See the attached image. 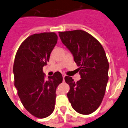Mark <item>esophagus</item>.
I'll list each match as a JSON object with an SVG mask.
<instances>
[{
    "label": "esophagus",
    "mask_w": 128,
    "mask_h": 128,
    "mask_svg": "<svg viewBox=\"0 0 128 128\" xmlns=\"http://www.w3.org/2000/svg\"><path fill=\"white\" fill-rule=\"evenodd\" d=\"M65 75L64 74H62V77H63V81H64V78H65Z\"/></svg>",
    "instance_id": "obj_1"
}]
</instances>
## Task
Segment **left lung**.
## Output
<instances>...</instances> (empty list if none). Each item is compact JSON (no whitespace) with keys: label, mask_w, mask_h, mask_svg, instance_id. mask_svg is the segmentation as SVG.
I'll list each match as a JSON object with an SVG mask.
<instances>
[{"label":"left lung","mask_w":128,"mask_h":128,"mask_svg":"<svg viewBox=\"0 0 128 128\" xmlns=\"http://www.w3.org/2000/svg\"><path fill=\"white\" fill-rule=\"evenodd\" d=\"M58 34L72 53L81 76L76 83L70 76L64 78L70 86L67 94L69 101L77 112L92 114L102 103L108 82L109 64L106 52L100 43L84 31L58 32Z\"/></svg>","instance_id":"8db88e82"}]
</instances>
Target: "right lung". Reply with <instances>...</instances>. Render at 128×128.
Here are the masks:
<instances>
[{
	"mask_svg": "<svg viewBox=\"0 0 128 128\" xmlns=\"http://www.w3.org/2000/svg\"><path fill=\"white\" fill-rule=\"evenodd\" d=\"M57 42L56 33H35L22 42L15 56L14 86L24 107L36 118H46L53 112L56 88L62 82L60 72L48 80L43 72Z\"/></svg>",
	"mask_w": 128,
	"mask_h": 128,
	"instance_id": "obj_1",
	"label": "right lung"
}]
</instances>
